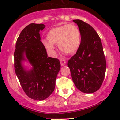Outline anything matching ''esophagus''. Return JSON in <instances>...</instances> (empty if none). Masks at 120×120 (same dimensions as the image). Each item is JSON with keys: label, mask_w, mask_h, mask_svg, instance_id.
<instances>
[{"label": "esophagus", "mask_w": 120, "mask_h": 120, "mask_svg": "<svg viewBox=\"0 0 120 120\" xmlns=\"http://www.w3.org/2000/svg\"><path fill=\"white\" fill-rule=\"evenodd\" d=\"M60 64H61V66H64L66 64V60L64 59H61V60H60Z\"/></svg>", "instance_id": "esophagus-1"}]
</instances>
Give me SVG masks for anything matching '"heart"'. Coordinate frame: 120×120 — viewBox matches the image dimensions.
<instances>
[{"instance_id":"obj_1","label":"heart","mask_w":120,"mask_h":120,"mask_svg":"<svg viewBox=\"0 0 120 120\" xmlns=\"http://www.w3.org/2000/svg\"><path fill=\"white\" fill-rule=\"evenodd\" d=\"M48 41H42L43 45L50 54H55L54 45L67 54L74 53L79 48L81 35L77 26L72 24L64 25L50 30L47 34Z\"/></svg>"}]
</instances>
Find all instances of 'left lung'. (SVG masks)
Returning a JSON list of instances; mask_svg holds the SVG:
<instances>
[{"mask_svg": "<svg viewBox=\"0 0 120 120\" xmlns=\"http://www.w3.org/2000/svg\"><path fill=\"white\" fill-rule=\"evenodd\" d=\"M73 21L78 25L81 41L76 54L68 61V66L77 89L92 94L99 90L105 76L106 61L102 44L89 24L80 20Z\"/></svg>", "mask_w": 120, "mask_h": 120, "instance_id": "left-lung-1", "label": "left lung"}]
</instances>
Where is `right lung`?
<instances>
[{
    "mask_svg": "<svg viewBox=\"0 0 120 120\" xmlns=\"http://www.w3.org/2000/svg\"><path fill=\"white\" fill-rule=\"evenodd\" d=\"M43 24H29L17 40L14 53V70L21 87L29 98L45 100L54 91L56 79L60 69L59 60L48 57L41 41L40 31ZM28 61L32 67L27 70L23 63Z\"/></svg>",
    "mask_w": 120,
    "mask_h": 120,
    "instance_id": "right-lung-1",
    "label": "right lung"
}]
</instances>
